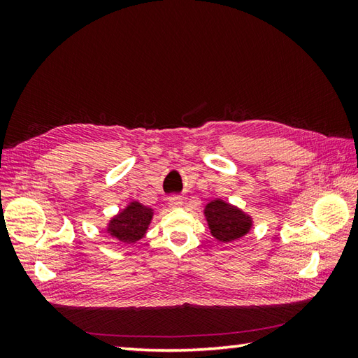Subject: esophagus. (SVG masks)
I'll use <instances>...</instances> for the list:
<instances>
[{
	"label": "esophagus",
	"mask_w": 358,
	"mask_h": 358,
	"mask_svg": "<svg viewBox=\"0 0 358 358\" xmlns=\"http://www.w3.org/2000/svg\"><path fill=\"white\" fill-rule=\"evenodd\" d=\"M169 206L171 208H181L183 206V199H181V196H178V195H173V196H169Z\"/></svg>",
	"instance_id": "esophagus-1"
}]
</instances>
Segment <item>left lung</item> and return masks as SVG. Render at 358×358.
Segmentation results:
<instances>
[{"label": "left lung", "instance_id": "8db88e82", "mask_svg": "<svg viewBox=\"0 0 358 358\" xmlns=\"http://www.w3.org/2000/svg\"><path fill=\"white\" fill-rule=\"evenodd\" d=\"M204 217L210 235L222 243H231L245 237L252 229V217L245 210L222 199H215L204 206Z\"/></svg>", "mask_w": 358, "mask_h": 358}]
</instances>
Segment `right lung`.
Returning <instances> with one entry per match:
<instances>
[{
  "instance_id": "add662e5",
  "label": "right lung",
  "mask_w": 358,
  "mask_h": 358,
  "mask_svg": "<svg viewBox=\"0 0 358 358\" xmlns=\"http://www.w3.org/2000/svg\"><path fill=\"white\" fill-rule=\"evenodd\" d=\"M154 217V209L140 201H131L127 206L112 217L108 223V232L112 238L124 245H134L146 235Z\"/></svg>"
}]
</instances>
